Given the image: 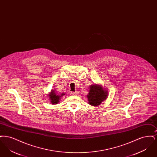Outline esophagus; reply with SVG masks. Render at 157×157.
I'll return each mask as SVG.
<instances>
[{
  "instance_id": "34e87169",
  "label": "esophagus",
  "mask_w": 157,
  "mask_h": 157,
  "mask_svg": "<svg viewBox=\"0 0 157 157\" xmlns=\"http://www.w3.org/2000/svg\"><path fill=\"white\" fill-rule=\"evenodd\" d=\"M71 94L72 95H77L78 94V91H75V92H72Z\"/></svg>"
}]
</instances>
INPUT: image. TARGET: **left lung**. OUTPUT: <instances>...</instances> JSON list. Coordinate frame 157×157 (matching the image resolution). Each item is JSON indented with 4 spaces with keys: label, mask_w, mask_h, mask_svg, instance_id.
Listing matches in <instances>:
<instances>
[{
    "label": "left lung",
    "mask_w": 157,
    "mask_h": 157,
    "mask_svg": "<svg viewBox=\"0 0 157 157\" xmlns=\"http://www.w3.org/2000/svg\"><path fill=\"white\" fill-rule=\"evenodd\" d=\"M89 104L98 106L108 97V91L104 89L101 85L95 84L90 86V91L87 95Z\"/></svg>",
    "instance_id": "obj_1"
}]
</instances>
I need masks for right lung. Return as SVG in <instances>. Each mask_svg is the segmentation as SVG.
I'll use <instances>...</instances> for the list:
<instances>
[{"mask_svg": "<svg viewBox=\"0 0 157 157\" xmlns=\"http://www.w3.org/2000/svg\"><path fill=\"white\" fill-rule=\"evenodd\" d=\"M65 95L64 93L59 94H57L55 92V90H51V92L49 94V97L50 99L51 102L52 104H57L59 102L60 98L62 97Z\"/></svg>", "mask_w": 157, "mask_h": 157, "instance_id": "1", "label": "right lung"}]
</instances>
